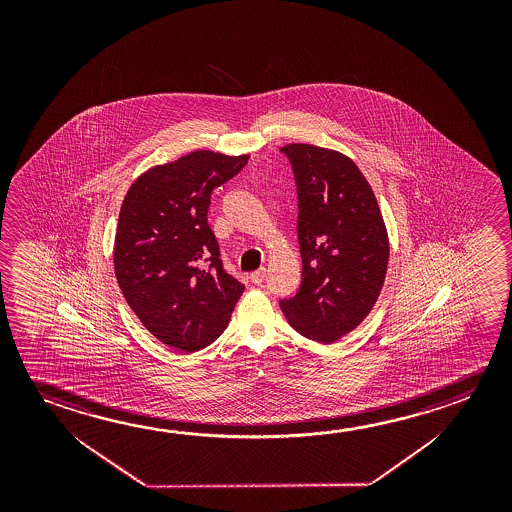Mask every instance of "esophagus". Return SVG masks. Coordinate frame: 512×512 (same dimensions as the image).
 <instances>
[{"label":"esophagus","instance_id":"34e87169","mask_svg":"<svg viewBox=\"0 0 512 512\" xmlns=\"http://www.w3.org/2000/svg\"><path fill=\"white\" fill-rule=\"evenodd\" d=\"M266 278V268L257 269V271H253L252 275H250V280H252L253 284H262V280Z\"/></svg>","mask_w":512,"mask_h":512}]
</instances>
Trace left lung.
Returning a JSON list of instances; mask_svg holds the SVG:
<instances>
[{"mask_svg": "<svg viewBox=\"0 0 512 512\" xmlns=\"http://www.w3.org/2000/svg\"><path fill=\"white\" fill-rule=\"evenodd\" d=\"M280 151L296 184L303 271L296 294L278 303L296 332L334 343L377 302L389 260L386 225L353 160L312 144Z\"/></svg>", "mask_w": 512, "mask_h": 512, "instance_id": "8db88e82", "label": "left lung"}]
</instances>
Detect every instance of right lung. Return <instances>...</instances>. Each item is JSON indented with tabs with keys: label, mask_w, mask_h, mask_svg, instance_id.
Listing matches in <instances>:
<instances>
[{
	"label": "right lung",
	"mask_w": 512,
	"mask_h": 512,
	"mask_svg": "<svg viewBox=\"0 0 512 512\" xmlns=\"http://www.w3.org/2000/svg\"><path fill=\"white\" fill-rule=\"evenodd\" d=\"M193 151L146 171L119 212L114 269L126 303L159 341L193 353L227 328L244 285L225 269L210 230V194L248 164Z\"/></svg>",
	"instance_id": "obj_1"
}]
</instances>
